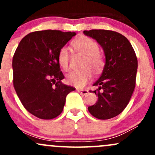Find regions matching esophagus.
Instances as JSON below:
<instances>
[{"label": "esophagus", "mask_w": 155, "mask_h": 155, "mask_svg": "<svg viewBox=\"0 0 155 155\" xmlns=\"http://www.w3.org/2000/svg\"><path fill=\"white\" fill-rule=\"evenodd\" d=\"M77 91L79 92V93H81L83 95H86L88 94V91L87 90H82V89H77Z\"/></svg>", "instance_id": "1"}]
</instances>
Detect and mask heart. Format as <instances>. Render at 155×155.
Listing matches in <instances>:
<instances>
[{
	"label": "heart",
	"instance_id": "obj_1",
	"mask_svg": "<svg viewBox=\"0 0 155 155\" xmlns=\"http://www.w3.org/2000/svg\"><path fill=\"white\" fill-rule=\"evenodd\" d=\"M73 47L79 52L86 55L83 68H86L82 71H73L67 76L68 84L76 87H83L92 78V72L99 73L104 67V58L99 51V45L97 42L89 37L82 36L74 40L72 43ZM70 55L68 48L62 47L58 54V61L59 65L65 71L70 67Z\"/></svg>",
	"mask_w": 155,
	"mask_h": 155
}]
</instances>
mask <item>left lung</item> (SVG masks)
Masks as SVG:
<instances>
[{"instance_id":"left-lung-1","label":"left lung","mask_w":155,"mask_h":155,"mask_svg":"<svg viewBox=\"0 0 155 155\" xmlns=\"http://www.w3.org/2000/svg\"><path fill=\"white\" fill-rule=\"evenodd\" d=\"M84 34L102 46L106 64L94 86L98 100L87 107L98 119H109L119 115L127 106L136 85L138 61L129 40L122 34L108 30L84 31Z\"/></svg>"}]
</instances>
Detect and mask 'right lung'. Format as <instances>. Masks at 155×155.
I'll return each mask as SVG.
<instances>
[{"mask_svg": "<svg viewBox=\"0 0 155 155\" xmlns=\"http://www.w3.org/2000/svg\"><path fill=\"white\" fill-rule=\"evenodd\" d=\"M75 32L45 30L31 32L20 41L12 58L13 86L31 114L52 119L63 111L66 97L75 88L64 85L58 61L59 50Z\"/></svg>", "mask_w": 155, "mask_h": 155, "instance_id": "right-lung-1", "label": "right lung"}]
</instances>
